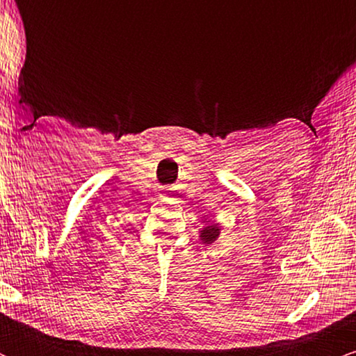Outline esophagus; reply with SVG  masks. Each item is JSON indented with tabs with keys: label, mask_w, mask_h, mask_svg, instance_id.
I'll return each instance as SVG.
<instances>
[{
	"label": "esophagus",
	"mask_w": 356,
	"mask_h": 356,
	"mask_svg": "<svg viewBox=\"0 0 356 356\" xmlns=\"http://www.w3.org/2000/svg\"><path fill=\"white\" fill-rule=\"evenodd\" d=\"M164 195H165V194H162V195H161V197H164Z\"/></svg>",
	"instance_id": "esophagus-1"
}]
</instances>
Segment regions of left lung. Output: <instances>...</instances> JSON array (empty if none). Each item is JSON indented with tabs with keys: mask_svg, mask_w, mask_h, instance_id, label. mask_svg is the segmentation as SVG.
<instances>
[{
	"mask_svg": "<svg viewBox=\"0 0 356 356\" xmlns=\"http://www.w3.org/2000/svg\"><path fill=\"white\" fill-rule=\"evenodd\" d=\"M219 232H220V229L218 226H206L201 231V236H199V238H201L204 244H212V243H216V239L219 238Z\"/></svg>",
	"mask_w": 356,
	"mask_h": 356,
	"instance_id": "1",
	"label": "left lung"
}]
</instances>
